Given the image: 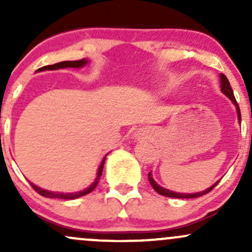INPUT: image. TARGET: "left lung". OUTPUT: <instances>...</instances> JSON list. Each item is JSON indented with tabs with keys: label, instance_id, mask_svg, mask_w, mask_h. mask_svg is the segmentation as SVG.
<instances>
[{
	"label": "left lung",
	"instance_id": "8db88e82",
	"mask_svg": "<svg viewBox=\"0 0 252 252\" xmlns=\"http://www.w3.org/2000/svg\"><path fill=\"white\" fill-rule=\"evenodd\" d=\"M219 77H220V90H221V92L225 94V96L228 97V99L232 100L233 104H235L236 110H237V116H238V122L241 123V121H242V118H241V110H239L238 104H237V102H236V98H235V96H233V91H232V89H231L230 83H228L227 78L225 77L222 73L219 74ZM148 179H149L150 185H152V187L156 190V192L158 193V194L164 195V196H169V198H180V199L198 198V196H201V195L206 194V193H209L210 190H212L213 189H215V187L217 186V184H218V182H219V181H217L216 184H213L212 186L209 187V189H207L202 190V192L179 193V192H173V190H169V189H163V187H161L160 185H158V182H156L154 179H153L152 172H150L149 174H148Z\"/></svg>",
	"mask_w": 252,
	"mask_h": 252
}]
</instances>
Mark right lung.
Returning <instances> with one entry per match:
<instances>
[{
	"label": "right lung",
	"mask_w": 252,
	"mask_h": 252,
	"mask_svg": "<svg viewBox=\"0 0 252 252\" xmlns=\"http://www.w3.org/2000/svg\"><path fill=\"white\" fill-rule=\"evenodd\" d=\"M86 63H89V60L88 59L76 60V62H62V63H54V65L43 66V67L39 68V70H36V72H39V71L40 72H41V71H47V70H50V71H52V70H60V68H66V67L79 68V67H84V66H85ZM106 155H108V154H106ZM106 155L104 156L102 162H100L99 167H98L96 179H94V181L92 182L91 185H90L88 189H83V190H79V192H74V193H63V192H52V190L40 189V187L35 186V185H34L33 182H31L32 187H33V189H35L40 195L45 196V198H59V199H67V200H70V199H77V198H80V196H83V195L89 194L90 192H92V190L96 189L97 184H98V182H99V179H100V176H102V173H103V167H104V162H105Z\"/></svg>",
	"instance_id": "obj_1"
}]
</instances>
